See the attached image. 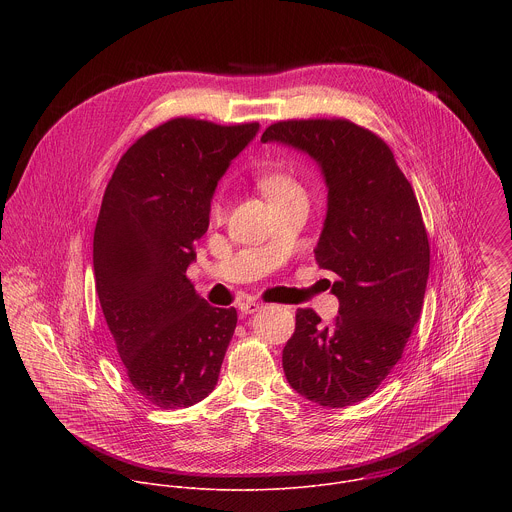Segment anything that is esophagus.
Listing matches in <instances>:
<instances>
[{"label": "esophagus", "mask_w": 512, "mask_h": 512, "mask_svg": "<svg viewBox=\"0 0 512 512\" xmlns=\"http://www.w3.org/2000/svg\"><path fill=\"white\" fill-rule=\"evenodd\" d=\"M238 309L242 311V313H256V311H260L262 309V303L260 301H254V299H248V301H242V303H238Z\"/></svg>", "instance_id": "esophagus-1"}]
</instances>
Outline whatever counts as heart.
I'll list each match as a JSON object with an SVG mask.
<instances>
[{
  "mask_svg": "<svg viewBox=\"0 0 512 512\" xmlns=\"http://www.w3.org/2000/svg\"><path fill=\"white\" fill-rule=\"evenodd\" d=\"M256 183L260 187V191L266 195V199L276 205L280 201H286V199H292L297 195H303L301 191V185L293 179L290 173L286 171H280V169H268V171H262L258 177H256ZM224 201L220 195H215L211 205H209V215L213 220H222L224 217Z\"/></svg>",
  "mask_w": 512,
  "mask_h": 512,
  "instance_id": "heart-1",
  "label": "heart"
}]
</instances>
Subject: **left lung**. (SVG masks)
<instances>
[{"label": "left lung", "mask_w": 512, "mask_h": 512, "mask_svg": "<svg viewBox=\"0 0 512 512\" xmlns=\"http://www.w3.org/2000/svg\"><path fill=\"white\" fill-rule=\"evenodd\" d=\"M262 142L309 153L329 189L315 260L337 276L339 315L323 325L297 309L282 365L301 396L345 408L380 386L420 319L430 274L422 211L392 149L351 120H282Z\"/></svg>", "instance_id": "8db88e82"}]
</instances>
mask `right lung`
Listing matches in <instances>:
<instances>
[{
	"label": "right lung",
	"mask_w": 512,
	"mask_h": 512,
	"mask_svg": "<svg viewBox=\"0 0 512 512\" xmlns=\"http://www.w3.org/2000/svg\"><path fill=\"white\" fill-rule=\"evenodd\" d=\"M258 128L167 120L128 147L106 185L96 293L132 386L157 408L193 406L217 386L236 309L209 305L185 274L220 177Z\"/></svg>",
	"instance_id": "right-lung-1"
}]
</instances>
